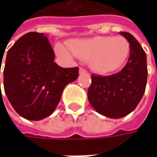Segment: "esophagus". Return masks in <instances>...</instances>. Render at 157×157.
I'll return each instance as SVG.
<instances>
[{
    "instance_id": "1",
    "label": "esophagus",
    "mask_w": 157,
    "mask_h": 157,
    "mask_svg": "<svg viewBox=\"0 0 157 157\" xmlns=\"http://www.w3.org/2000/svg\"><path fill=\"white\" fill-rule=\"evenodd\" d=\"M79 74L82 75H87L88 73H87V71H86L85 69H83V68H82V67H81V68L79 69Z\"/></svg>"
}]
</instances>
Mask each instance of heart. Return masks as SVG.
Listing matches in <instances>:
<instances>
[{
	"instance_id": "heart-1",
	"label": "heart",
	"mask_w": 157,
	"mask_h": 157,
	"mask_svg": "<svg viewBox=\"0 0 157 157\" xmlns=\"http://www.w3.org/2000/svg\"><path fill=\"white\" fill-rule=\"evenodd\" d=\"M56 52L63 56H70L73 52L77 57L89 62L91 68L102 75L120 69L126 62L130 45L121 36H96L88 39L74 40L67 44H56Z\"/></svg>"
}]
</instances>
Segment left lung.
Here are the masks:
<instances>
[{
    "label": "left lung",
    "instance_id": "obj_1",
    "mask_svg": "<svg viewBox=\"0 0 157 157\" xmlns=\"http://www.w3.org/2000/svg\"><path fill=\"white\" fill-rule=\"evenodd\" d=\"M129 43L130 55L125 66L109 76L92 75L88 100L94 110L117 119L133 112L141 101L147 82L146 54L138 41L129 33L120 32Z\"/></svg>",
    "mask_w": 157,
    "mask_h": 157
}]
</instances>
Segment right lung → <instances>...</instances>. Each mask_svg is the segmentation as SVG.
I'll list each match as a JSON object with an SVG mask.
<instances>
[{
    "instance_id": "add662e5",
    "label": "right lung",
    "mask_w": 157,
    "mask_h": 157,
    "mask_svg": "<svg viewBox=\"0 0 157 157\" xmlns=\"http://www.w3.org/2000/svg\"><path fill=\"white\" fill-rule=\"evenodd\" d=\"M78 71V67L63 68L54 63V52L47 36L31 32L7 52L4 91L21 117L39 121L53 113L64 87L77 79Z\"/></svg>"
}]
</instances>
